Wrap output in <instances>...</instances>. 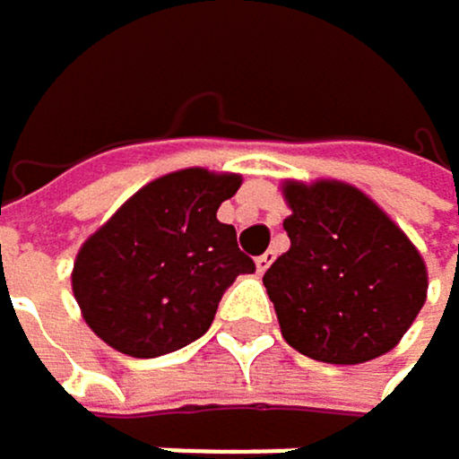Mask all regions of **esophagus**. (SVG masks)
Returning <instances> with one entry per match:
<instances>
[{"mask_svg":"<svg viewBox=\"0 0 459 459\" xmlns=\"http://www.w3.org/2000/svg\"><path fill=\"white\" fill-rule=\"evenodd\" d=\"M271 263H274V252H265V255H260L257 260H255V265H257V271H260V274H263V271L271 265Z\"/></svg>","mask_w":459,"mask_h":459,"instance_id":"obj_1","label":"esophagus"}]
</instances>
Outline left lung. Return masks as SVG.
<instances>
[{
    "label": "left lung",
    "mask_w": 459,
    "mask_h": 459,
    "mask_svg": "<svg viewBox=\"0 0 459 459\" xmlns=\"http://www.w3.org/2000/svg\"><path fill=\"white\" fill-rule=\"evenodd\" d=\"M282 196L290 249L263 274L282 338L335 366L391 351L427 302L419 249L354 185L288 179Z\"/></svg>",
    "instance_id": "obj_1"
}]
</instances>
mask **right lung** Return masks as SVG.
<instances>
[{
  "instance_id": "add662e5",
  "label": "right lung",
  "mask_w": 459,
  "mask_h": 459,
  "mask_svg": "<svg viewBox=\"0 0 459 459\" xmlns=\"http://www.w3.org/2000/svg\"><path fill=\"white\" fill-rule=\"evenodd\" d=\"M238 174L182 169L126 199L77 252L71 288L85 324L121 354L160 357L202 338L224 290L255 263L221 202Z\"/></svg>"
}]
</instances>
